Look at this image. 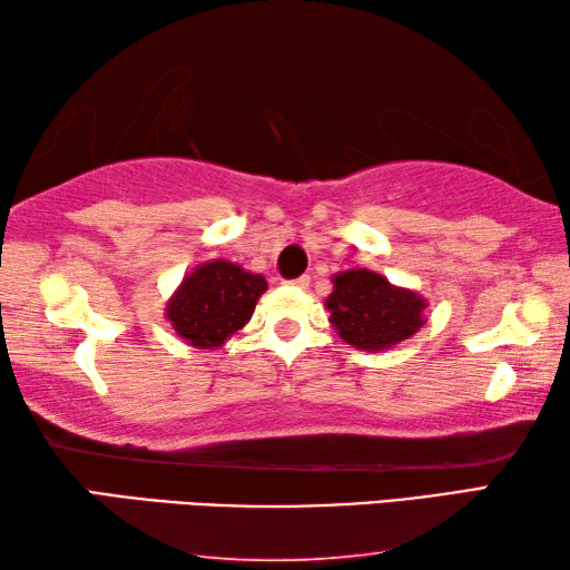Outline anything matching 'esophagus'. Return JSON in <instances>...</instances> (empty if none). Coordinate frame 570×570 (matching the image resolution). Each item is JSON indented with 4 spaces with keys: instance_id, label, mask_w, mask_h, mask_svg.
I'll list each match as a JSON object with an SVG mask.
<instances>
[{
    "instance_id": "34e87169",
    "label": "esophagus",
    "mask_w": 570,
    "mask_h": 570,
    "mask_svg": "<svg viewBox=\"0 0 570 570\" xmlns=\"http://www.w3.org/2000/svg\"><path fill=\"white\" fill-rule=\"evenodd\" d=\"M286 284H292L296 288H306L308 286V276H296V278H292V282H286Z\"/></svg>"
}]
</instances>
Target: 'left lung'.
<instances>
[{
    "instance_id": "obj_1",
    "label": "left lung",
    "mask_w": 570,
    "mask_h": 570,
    "mask_svg": "<svg viewBox=\"0 0 570 570\" xmlns=\"http://www.w3.org/2000/svg\"><path fill=\"white\" fill-rule=\"evenodd\" d=\"M326 308L332 312L330 322L346 344L380 352L420 330L424 302L407 288L392 286L380 274L354 268L334 276V292L326 298Z\"/></svg>"
}]
</instances>
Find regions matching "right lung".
<instances>
[{"mask_svg":"<svg viewBox=\"0 0 570 570\" xmlns=\"http://www.w3.org/2000/svg\"><path fill=\"white\" fill-rule=\"evenodd\" d=\"M264 292V276L248 274L240 266L218 258L183 278L168 304V320L188 344L210 350L224 344L250 320Z\"/></svg>","mask_w":570,"mask_h":570,"instance_id":"1","label":"right lung"}]
</instances>
